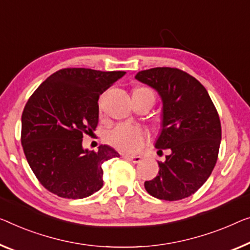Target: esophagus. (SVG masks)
I'll return each mask as SVG.
<instances>
[{
	"label": "esophagus",
	"mask_w": 250,
	"mask_h": 250,
	"mask_svg": "<svg viewBox=\"0 0 250 250\" xmlns=\"http://www.w3.org/2000/svg\"><path fill=\"white\" fill-rule=\"evenodd\" d=\"M124 157L125 159H128V161L132 162L133 164H138L143 161V158L140 157V156H130V155H124Z\"/></svg>",
	"instance_id": "obj_1"
}]
</instances>
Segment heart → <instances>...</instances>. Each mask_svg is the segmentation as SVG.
<instances>
[{
	"mask_svg": "<svg viewBox=\"0 0 250 250\" xmlns=\"http://www.w3.org/2000/svg\"><path fill=\"white\" fill-rule=\"evenodd\" d=\"M133 95H149L154 99L155 93L148 87H138ZM148 139L147 132L138 125L129 124H118L104 132V140L110 146L122 152H137L145 146Z\"/></svg>",
	"mask_w": 250,
	"mask_h": 250,
	"instance_id": "obj_1",
	"label": "heart"
}]
</instances>
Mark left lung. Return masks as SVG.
Segmentation results:
<instances>
[{
    "mask_svg": "<svg viewBox=\"0 0 250 250\" xmlns=\"http://www.w3.org/2000/svg\"><path fill=\"white\" fill-rule=\"evenodd\" d=\"M138 81L159 93L163 100V129L156 148L169 149L158 163L154 180L145 188L154 197L177 201L191 196L206 183L218 159L221 124L208 91L195 77L172 67L138 72Z\"/></svg>",
    "mask_w": 250,
    "mask_h": 250,
    "instance_id": "1",
    "label": "left lung"
}]
</instances>
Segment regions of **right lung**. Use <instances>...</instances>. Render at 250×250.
I'll list each match as a JSON object with an SVG mask.
<instances>
[{
	"label": "right lung",
	"instance_id": "obj_1",
	"mask_svg": "<svg viewBox=\"0 0 250 250\" xmlns=\"http://www.w3.org/2000/svg\"><path fill=\"white\" fill-rule=\"evenodd\" d=\"M125 72L62 68L32 93L22 112L21 144L44 188L64 199H84L103 186L102 164L119 154L106 145L82 147L99 122V98Z\"/></svg>",
	"mask_w": 250,
	"mask_h": 250
}]
</instances>
